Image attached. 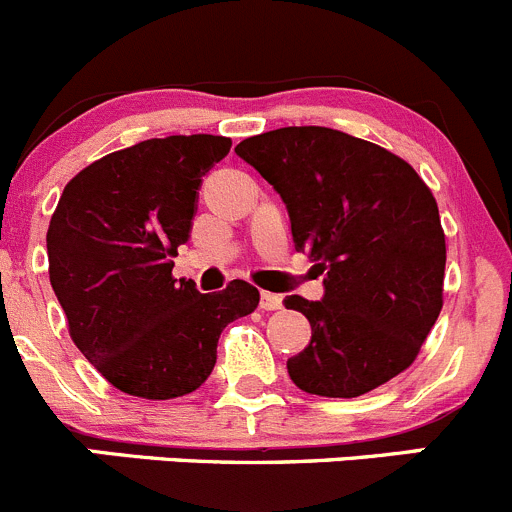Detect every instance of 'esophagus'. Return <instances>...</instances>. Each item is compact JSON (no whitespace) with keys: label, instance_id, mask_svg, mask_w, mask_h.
<instances>
[{"label":"esophagus","instance_id":"esophagus-1","mask_svg":"<svg viewBox=\"0 0 512 512\" xmlns=\"http://www.w3.org/2000/svg\"><path fill=\"white\" fill-rule=\"evenodd\" d=\"M281 296L279 294H271V291H261V309L264 311H276L281 309Z\"/></svg>","mask_w":512,"mask_h":512}]
</instances>
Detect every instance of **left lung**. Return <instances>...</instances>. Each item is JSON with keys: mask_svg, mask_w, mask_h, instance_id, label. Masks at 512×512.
<instances>
[{"mask_svg": "<svg viewBox=\"0 0 512 512\" xmlns=\"http://www.w3.org/2000/svg\"><path fill=\"white\" fill-rule=\"evenodd\" d=\"M238 158L284 201L296 251L324 276L321 301L286 296L311 342L286 362L299 389L359 397L415 362L442 309L445 233L410 163L342 130L301 125L253 135Z\"/></svg>", "mask_w": 512, "mask_h": 512, "instance_id": "8db88e82", "label": "left lung"}]
</instances>
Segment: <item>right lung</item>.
<instances>
[{
  "label": "right lung",
  "mask_w": 512,
  "mask_h": 512,
  "mask_svg": "<svg viewBox=\"0 0 512 512\" xmlns=\"http://www.w3.org/2000/svg\"><path fill=\"white\" fill-rule=\"evenodd\" d=\"M231 150L223 135L150 138L105 155L62 191L47 228L50 284L87 362L133 397L173 399L201 387L218 337L259 306L236 279L201 294L173 279L191 238L203 175Z\"/></svg>",
  "instance_id": "1"
}]
</instances>
